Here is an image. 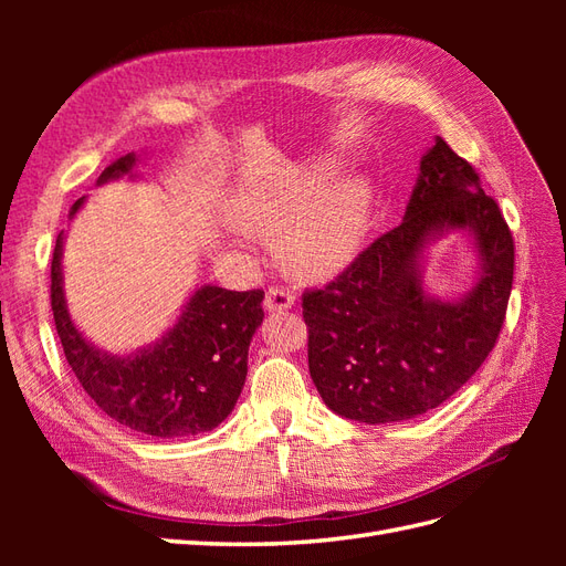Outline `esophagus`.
<instances>
[{"instance_id": "esophagus-1", "label": "esophagus", "mask_w": 566, "mask_h": 566, "mask_svg": "<svg viewBox=\"0 0 566 566\" xmlns=\"http://www.w3.org/2000/svg\"><path fill=\"white\" fill-rule=\"evenodd\" d=\"M295 306V295L287 293L283 287H269L266 290V297H264V310L269 314H276V312H287Z\"/></svg>"}]
</instances>
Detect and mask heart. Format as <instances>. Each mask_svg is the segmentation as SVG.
Segmentation results:
<instances>
[{
	"mask_svg": "<svg viewBox=\"0 0 566 566\" xmlns=\"http://www.w3.org/2000/svg\"><path fill=\"white\" fill-rule=\"evenodd\" d=\"M335 169L337 160L318 158L238 177L224 196L229 224L252 238L279 235L281 262L300 279L337 276L366 243L375 186L361 172L331 182Z\"/></svg>",
	"mask_w": 566,
	"mask_h": 566,
	"instance_id": "b5f03b06",
	"label": "heart"
}]
</instances>
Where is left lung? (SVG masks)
Listing matches in <instances>:
<instances>
[{"label":"left lung","mask_w":566,"mask_h":566,"mask_svg":"<svg viewBox=\"0 0 566 566\" xmlns=\"http://www.w3.org/2000/svg\"><path fill=\"white\" fill-rule=\"evenodd\" d=\"M468 232L475 281L451 298L423 285L431 248ZM515 245L470 163L434 136L403 221L342 276L304 293L310 373L333 413L387 424L430 413L486 361L512 290Z\"/></svg>","instance_id":"obj_1"}]
</instances>
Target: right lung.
<instances>
[{"mask_svg":"<svg viewBox=\"0 0 566 566\" xmlns=\"http://www.w3.org/2000/svg\"><path fill=\"white\" fill-rule=\"evenodd\" d=\"M139 163L142 153L119 156L96 184L139 181ZM82 205L84 198L73 202L71 221ZM63 243L65 231L51 260V310L67 364L94 403L123 427L158 439L193 437L224 422L245 385L248 349L264 318L262 290L196 285L158 339L132 352H108L77 328L67 310Z\"/></svg>","mask_w":566,"mask_h":566,"instance_id":"add662e5","label":"right lung"}]
</instances>
